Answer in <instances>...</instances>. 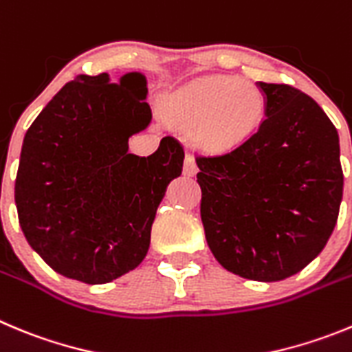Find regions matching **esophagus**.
Wrapping results in <instances>:
<instances>
[{
    "instance_id": "esophagus-1",
    "label": "esophagus",
    "mask_w": 352,
    "mask_h": 352,
    "mask_svg": "<svg viewBox=\"0 0 352 352\" xmlns=\"http://www.w3.org/2000/svg\"><path fill=\"white\" fill-rule=\"evenodd\" d=\"M183 173H185L186 176H193V174L197 173V164H195V159H193V155L186 153L185 166H183Z\"/></svg>"
}]
</instances>
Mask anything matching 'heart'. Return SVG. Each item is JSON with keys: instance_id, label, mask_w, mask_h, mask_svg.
<instances>
[{"instance_id": "b5f03b06", "label": "heart", "mask_w": 352, "mask_h": 352, "mask_svg": "<svg viewBox=\"0 0 352 352\" xmlns=\"http://www.w3.org/2000/svg\"><path fill=\"white\" fill-rule=\"evenodd\" d=\"M167 113L183 125H197L193 141L211 153L239 148L260 129L265 115L262 92L235 76H208L170 96Z\"/></svg>"}]
</instances>
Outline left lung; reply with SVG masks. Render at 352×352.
<instances>
[{"instance_id":"left-lung-1","label":"left lung","mask_w":352,"mask_h":352,"mask_svg":"<svg viewBox=\"0 0 352 352\" xmlns=\"http://www.w3.org/2000/svg\"><path fill=\"white\" fill-rule=\"evenodd\" d=\"M265 118L239 148L197 157L206 241L221 267L281 281L327 246L342 201L338 132L321 106L286 83L258 82Z\"/></svg>"}]
</instances>
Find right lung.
<instances>
[{
	"label": "right lung",
	"mask_w": 352,
	"mask_h": 352,
	"mask_svg": "<svg viewBox=\"0 0 352 352\" xmlns=\"http://www.w3.org/2000/svg\"><path fill=\"white\" fill-rule=\"evenodd\" d=\"M146 78L78 75L41 109L24 136L15 179L29 246L63 276L104 285L134 270L150 248L157 208L183 169L166 136L150 157L129 153L151 109Z\"/></svg>",
	"instance_id": "add662e5"
}]
</instances>
